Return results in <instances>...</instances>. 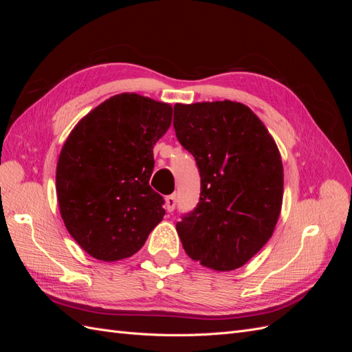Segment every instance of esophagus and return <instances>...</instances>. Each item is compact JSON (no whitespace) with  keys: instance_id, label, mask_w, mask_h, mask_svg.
Wrapping results in <instances>:
<instances>
[{"instance_id":"esophagus-1","label":"esophagus","mask_w":352,"mask_h":352,"mask_svg":"<svg viewBox=\"0 0 352 352\" xmlns=\"http://www.w3.org/2000/svg\"><path fill=\"white\" fill-rule=\"evenodd\" d=\"M176 208V195H168L166 197V210L172 212Z\"/></svg>"}]
</instances>
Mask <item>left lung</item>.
<instances>
[{"label":"left lung","mask_w":352,"mask_h":352,"mask_svg":"<svg viewBox=\"0 0 352 352\" xmlns=\"http://www.w3.org/2000/svg\"><path fill=\"white\" fill-rule=\"evenodd\" d=\"M177 141L194 155L201 194L176 230L204 267H242L267 242L283 199L280 153L263 122L235 101L176 104Z\"/></svg>","instance_id":"left-lung-1"}]
</instances>
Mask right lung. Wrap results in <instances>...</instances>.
I'll return each mask as SVG.
<instances>
[{
	"mask_svg": "<svg viewBox=\"0 0 352 352\" xmlns=\"http://www.w3.org/2000/svg\"><path fill=\"white\" fill-rule=\"evenodd\" d=\"M172 114L166 102L119 94L85 116L63 145L56 175L60 214L94 258L132 257L163 220L164 199L150 177L153 148Z\"/></svg>",
	"mask_w": 352,
	"mask_h": 352,
	"instance_id": "right-lung-1",
	"label": "right lung"
}]
</instances>
